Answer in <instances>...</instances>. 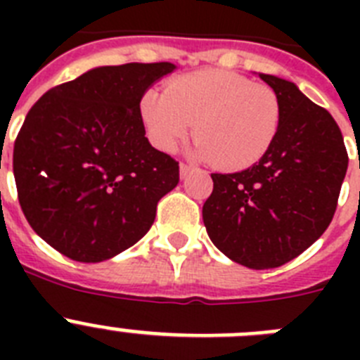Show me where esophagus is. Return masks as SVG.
<instances>
[{
	"instance_id": "34e87169",
	"label": "esophagus",
	"mask_w": 360,
	"mask_h": 360,
	"mask_svg": "<svg viewBox=\"0 0 360 360\" xmlns=\"http://www.w3.org/2000/svg\"><path fill=\"white\" fill-rule=\"evenodd\" d=\"M193 171V165H187V164H180V176L186 178L187 174Z\"/></svg>"
}]
</instances>
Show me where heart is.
Here are the masks:
<instances>
[{
  "mask_svg": "<svg viewBox=\"0 0 360 360\" xmlns=\"http://www.w3.org/2000/svg\"><path fill=\"white\" fill-rule=\"evenodd\" d=\"M141 119L160 151H173L196 122L193 155L232 171L265 157L279 131L281 104L266 86L224 70H200L167 82L164 95L148 91Z\"/></svg>",
  "mask_w": 360,
  "mask_h": 360,
  "instance_id": "b5f03b06",
  "label": "heart"
}]
</instances>
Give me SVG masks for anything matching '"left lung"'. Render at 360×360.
<instances>
[{
  "label": "left lung",
  "mask_w": 360,
  "mask_h": 360,
  "mask_svg": "<svg viewBox=\"0 0 360 360\" xmlns=\"http://www.w3.org/2000/svg\"><path fill=\"white\" fill-rule=\"evenodd\" d=\"M281 104V124L265 157L238 173H212L203 224L229 259L276 269L319 240L348 169L341 129L290 81L259 73Z\"/></svg>",
  "instance_id": "obj_1"
}]
</instances>
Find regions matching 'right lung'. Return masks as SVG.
I'll use <instances>...</instances> for the list:
<instances>
[{
  "label": "right lung",
  "instance_id": "obj_1",
  "mask_svg": "<svg viewBox=\"0 0 360 360\" xmlns=\"http://www.w3.org/2000/svg\"><path fill=\"white\" fill-rule=\"evenodd\" d=\"M173 63L98 66L49 90L14 142L18 198L37 236L98 263L144 236L178 184V162L146 139L141 101Z\"/></svg>",
  "mask_w": 360,
  "mask_h": 360
}]
</instances>
